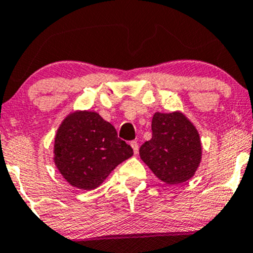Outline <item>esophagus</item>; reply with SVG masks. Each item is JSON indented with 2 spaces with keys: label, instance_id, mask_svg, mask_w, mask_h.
Wrapping results in <instances>:
<instances>
[{
  "label": "esophagus",
  "instance_id": "esophagus-1",
  "mask_svg": "<svg viewBox=\"0 0 253 253\" xmlns=\"http://www.w3.org/2000/svg\"><path fill=\"white\" fill-rule=\"evenodd\" d=\"M131 147H132V149H133V153L135 154V155H137L138 150H139V145H138V143L135 142V140H132V142H131Z\"/></svg>",
  "mask_w": 253,
  "mask_h": 253
}]
</instances>
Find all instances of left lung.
<instances>
[{"label":"left lung","mask_w":253,"mask_h":253,"mask_svg":"<svg viewBox=\"0 0 253 253\" xmlns=\"http://www.w3.org/2000/svg\"><path fill=\"white\" fill-rule=\"evenodd\" d=\"M153 137L139 149L140 159L167 184H178L195 173L201 161V143L193 124L180 113H156Z\"/></svg>","instance_id":"8db88e82"}]
</instances>
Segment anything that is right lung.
<instances>
[{
    "label": "right lung",
    "instance_id": "obj_1",
    "mask_svg": "<svg viewBox=\"0 0 253 253\" xmlns=\"http://www.w3.org/2000/svg\"><path fill=\"white\" fill-rule=\"evenodd\" d=\"M133 150L118 137L115 127L93 111H76L55 135L54 162L66 182L91 190L99 187Z\"/></svg>",
    "mask_w": 253,
    "mask_h": 253
}]
</instances>
